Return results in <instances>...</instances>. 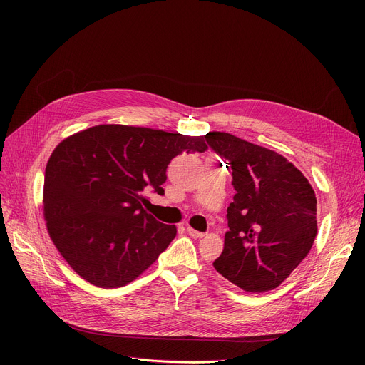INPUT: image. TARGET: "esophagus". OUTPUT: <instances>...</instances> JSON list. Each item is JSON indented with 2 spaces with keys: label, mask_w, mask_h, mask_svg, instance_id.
<instances>
[{
  "label": "esophagus",
  "mask_w": 365,
  "mask_h": 365,
  "mask_svg": "<svg viewBox=\"0 0 365 365\" xmlns=\"http://www.w3.org/2000/svg\"><path fill=\"white\" fill-rule=\"evenodd\" d=\"M186 231H187V234L192 237V238H202L205 234H202V232H200V231H195L194 227H190V226H187L186 227Z\"/></svg>",
  "instance_id": "34e87169"
}]
</instances>
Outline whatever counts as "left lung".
<instances>
[{"label":"left lung","mask_w":365,"mask_h":365,"mask_svg":"<svg viewBox=\"0 0 365 365\" xmlns=\"http://www.w3.org/2000/svg\"><path fill=\"white\" fill-rule=\"evenodd\" d=\"M204 138L231 164L235 189L215 269L244 292L274 290L308 256L317 238L314 189L272 149L225 131H208Z\"/></svg>","instance_id":"8db88e82"}]
</instances>
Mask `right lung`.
<instances>
[{
  "label": "right lung",
  "instance_id": "1",
  "mask_svg": "<svg viewBox=\"0 0 365 365\" xmlns=\"http://www.w3.org/2000/svg\"><path fill=\"white\" fill-rule=\"evenodd\" d=\"M205 149L204 136L121 124L94 125L57 145L46 167L43 212L72 269L102 289L140 277L178 234L145 212V192L163 195L170 161Z\"/></svg>",
  "mask_w": 365,
  "mask_h": 365
}]
</instances>
